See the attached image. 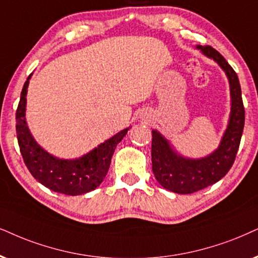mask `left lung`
Returning <instances> with one entry per match:
<instances>
[{
	"mask_svg": "<svg viewBox=\"0 0 258 258\" xmlns=\"http://www.w3.org/2000/svg\"><path fill=\"white\" fill-rule=\"evenodd\" d=\"M202 53L213 58L229 77L231 91L230 122L218 150L208 157L187 159L176 155L157 131H152V171L158 183L177 194H191L216 183L229 172L233 165L243 135L245 110L242 90L236 71L213 47L198 46Z\"/></svg>",
	"mask_w": 258,
	"mask_h": 258,
	"instance_id": "8db88e82",
	"label": "left lung"
}]
</instances>
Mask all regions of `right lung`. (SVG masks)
Listing matches in <instances>:
<instances>
[{
	"mask_svg": "<svg viewBox=\"0 0 258 258\" xmlns=\"http://www.w3.org/2000/svg\"><path fill=\"white\" fill-rule=\"evenodd\" d=\"M29 76L21 91L16 109V136L26 167L35 180L51 190L65 195H81L94 190L103 181L110 165L116 145L126 136L128 128L102 143L83 157L68 161L48 155L39 146L26 125V94Z\"/></svg>",
	"mask_w": 258,
	"mask_h": 258,
	"instance_id": "1",
	"label": "right lung"
}]
</instances>
